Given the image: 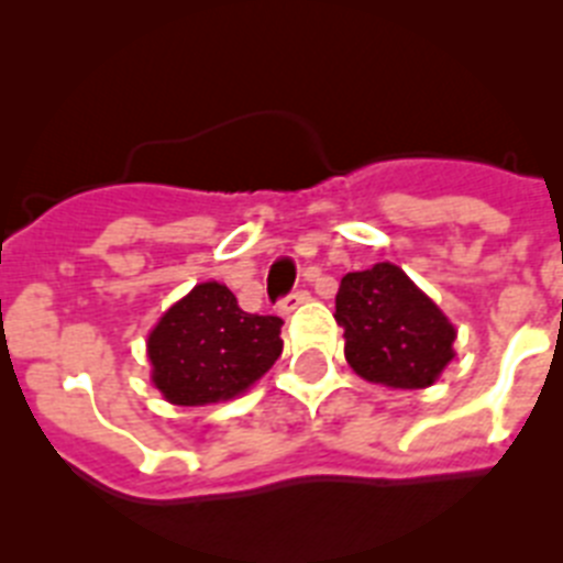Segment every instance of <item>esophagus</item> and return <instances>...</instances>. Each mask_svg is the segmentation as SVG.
Instances as JSON below:
<instances>
[{
    "label": "esophagus",
    "mask_w": 563,
    "mask_h": 563,
    "mask_svg": "<svg viewBox=\"0 0 563 563\" xmlns=\"http://www.w3.org/2000/svg\"><path fill=\"white\" fill-rule=\"evenodd\" d=\"M307 301H310V292H307V290H292V292H287V296L282 298V301H278V312H282V316H290L292 310H298V307L307 305Z\"/></svg>",
    "instance_id": "esophagus-1"
}]
</instances>
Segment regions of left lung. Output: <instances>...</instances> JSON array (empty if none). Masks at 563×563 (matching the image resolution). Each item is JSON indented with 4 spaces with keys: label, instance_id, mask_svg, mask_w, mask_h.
I'll return each instance as SVG.
<instances>
[{
    "label": "left lung",
    "instance_id": "obj_1",
    "mask_svg": "<svg viewBox=\"0 0 563 563\" xmlns=\"http://www.w3.org/2000/svg\"><path fill=\"white\" fill-rule=\"evenodd\" d=\"M335 321L352 369L389 389H426L454 357V324L389 262L341 278Z\"/></svg>",
    "mask_w": 563,
    "mask_h": 563
}]
</instances>
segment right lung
<instances>
[{
    "mask_svg": "<svg viewBox=\"0 0 563 563\" xmlns=\"http://www.w3.org/2000/svg\"><path fill=\"white\" fill-rule=\"evenodd\" d=\"M282 324L242 310L220 282L197 285L148 335L154 386L174 406L231 400L282 355Z\"/></svg>",
    "mask_w": 563,
    "mask_h": 563,
    "instance_id": "obj_1",
    "label": "right lung"
}]
</instances>
